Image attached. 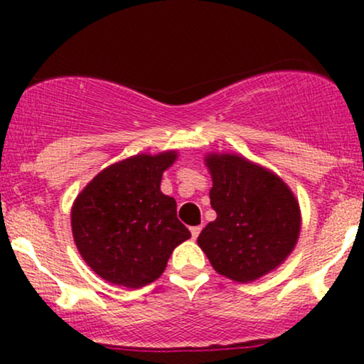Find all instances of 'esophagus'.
Listing matches in <instances>:
<instances>
[{
    "instance_id": "obj_1",
    "label": "esophagus",
    "mask_w": 364,
    "mask_h": 364,
    "mask_svg": "<svg viewBox=\"0 0 364 364\" xmlns=\"http://www.w3.org/2000/svg\"><path fill=\"white\" fill-rule=\"evenodd\" d=\"M190 231H191V237L196 240L200 235V231H202V225H193V228H190Z\"/></svg>"
}]
</instances>
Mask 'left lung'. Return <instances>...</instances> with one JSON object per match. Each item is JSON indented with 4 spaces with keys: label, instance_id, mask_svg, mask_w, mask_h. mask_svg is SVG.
Returning a JSON list of instances; mask_svg holds the SVG:
<instances>
[{
    "label": "left lung",
    "instance_id": "obj_1",
    "mask_svg": "<svg viewBox=\"0 0 364 364\" xmlns=\"http://www.w3.org/2000/svg\"><path fill=\"white\" fill-rule=\"evenodd\" d=\"M205 162L217 219L196 243L220 275L257 281L296 246L301 229L298 200L277 174L236 154H210Z\"/></svg>",
    "mask_w": 364,
    "mask_h": 364
}]
</instances>
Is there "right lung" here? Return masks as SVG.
<instances>
[{
	"instance_id": "1",
	"label": "right lung",
	"mask_w": 364,
	"mask_h": 364,
	"mask_svg": "<svg viewBox=\"0 0 364 364\" xmlns=\"http://www.w3.org/2000/svg\"><path fill=\"white\" fill-rule=\"evenodd\" d=\"M174 150L116 162L82 190L72 231L82 258L99 277L136 289L164 272L173 250L191 236L179 223L176 200L161 191Z\"/></svg>"
}]
</instances>
